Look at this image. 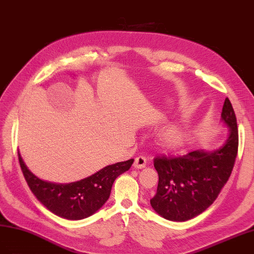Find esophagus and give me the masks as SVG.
Listing matches in <instances>:
<instances>
[{"label": "esophagus", "mask_w": 254, "mask_h": 254, "mask_svg": "<svg viewBox=\"0 0 254 254\" xmlns=\"http://www.w3.org/2000/svg\"><path fill=\"white\" fill-rule=\"evenodd\" d=\"M145 166H146L145 157L139 156L134 159V162H133V168L134 169H143V168H145Z\"/></svg>", "instance_id": "34e87169"}]
</instances>
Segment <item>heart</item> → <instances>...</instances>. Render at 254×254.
Wrapping results in <instances>:
<instances>
[{"mask_svg": "<svg viewBox=\"0 0 254 254\" xmlns=\"http://www.w3.org/2000/svg\"><path fill=\"white\" fill-rule=\"evenodd\" d=\"M187 140V132L178 124L171 125L158 135L159 146L167 150H176L185 145Z\"/></svg>", "mask_w": 254, "mask_h": 254, "instance_id": "b5f03b06", "label": "heart"}]
</instances>
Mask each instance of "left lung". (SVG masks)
I'll return each instance as SVG.
<instances>
[{
    "label": "left lung",
    "instance_id": "obj_1",
    "mask_svg": "<svg viewBox=\"0 0 254 254\" xmlns=\"http://www.w3.org/2000/svg\"><path fill=\"white\" fill-rule=\"evenodd\" d=\"M221 123L229 129L222 146L196 149L176 158L154 159L159 181L150 205L162 218L183 222L198 216L214 203L227 184L238 149L236 116L229 98L222 108Z\"/></svg>",
    "mask_w": 254,
    "mask_h": 254
}]
</instances>
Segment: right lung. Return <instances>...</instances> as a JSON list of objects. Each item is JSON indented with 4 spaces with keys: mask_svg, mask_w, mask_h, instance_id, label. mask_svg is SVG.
I'll use <instances>...</instances> for the list:
<instances>
[{
    "mask_svg": "<svg viewBox=\"0 0 254 254\" xmlns=\"http://www.w3.org/2000/svg\"><path fill=\"white\" fill-rule=\"evenodd\" d=\"M20 167L33 194L44 206L61 218L81 220L92 216L108 201L112 185L132 166L133 159L107 166L83 180L69 184H57L40 180L26 167L18 152Z\"/></svg>",
    "mask_w": 254,
    "mask_h": 254,
    "instance_id": "1",
    "label": "right lung"
}]
</instances>
